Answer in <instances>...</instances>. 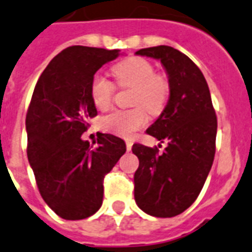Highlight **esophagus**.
Wrapping results in <instances>:
<instances>
[{
    "label": "esophagus",
    "mask_w": 252,
    "mask_h": 252,
    "mask_svg": "<svg viewBox=\"0 0 252 252\" xmlns=\"http://www.w3.org/2000/svg\"><path fill=\"white\" fill-rule=\"evenodd\" d=\"M126 150H128V151H130V150H132V146H133L132 141H129V139H126Z\"/></svg>",
    "instance_id": "esophagus-1"
}]
</instances>
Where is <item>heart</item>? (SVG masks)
<instances>
[{
  "mask_svg": "<svg viewBox=\"0 0 252 252\" xmlns=\"http://www.w3.org/2000/svg\"><path fill=\"white\" fill-rule=\"evenodd\" d=\"M116 83L123 88H133L130 110H115L101 120L103 130L120 137H130L149 122L147 111L160 114L168 102L170 86L165 75L155 73V67L143 58L132 56L113 67ZM115 86L105 75L96 74L91 80V100L98 110H107L113 102Z\"/></svg>",
  "mask_w": 252,
  "mask_h": 252,
  "instance_id": "b5f03b06",
  "label": "heart"
}]
</instances>
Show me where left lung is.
Masks as SVG:
<instances>
[{"label":"left lung","mask_w":252,"mask_h":252,"mask_svg":"<svg viewBox=\"0 0 252 252\" xmlns=\"http://www.w3.org/2000/svg\"><path fill=\"white\" fill-rule=\"evenodd\" d=\"M136 55L160 60L168 74L170 96L146 132L166 141L158 154L136 143L134 200L146 214L172 218L188 209L201 192L215 155L217 115L204 74L191 59L170 46L142 48Z\"/></svg>","instance_id":"8db88e82"}]
</instances>
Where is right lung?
Returning a JSON list of instances; mask_svg holds the SVG:
<instances>
[{
    "mask_svg": "<svg viewBox=\"0 0 252 252\" xmlns=\"http://www.w3.org/2000/svg\"><path fill=\"white\" fill-rule=\"evenodd\" d=\"M119 52L65 48L50 61L32 96L25 119L29 164L44 202L66 220L86 219L101 208L103 178L126 150L113 134L100 133L96 147L82 139L88 119L97 115L91 80Z\"/></svg>",
    "mask_w": 252,
    "mask_h": 252,
    "instance_id": "add662e5",
    "label": "right lung"
}]
</instances>
